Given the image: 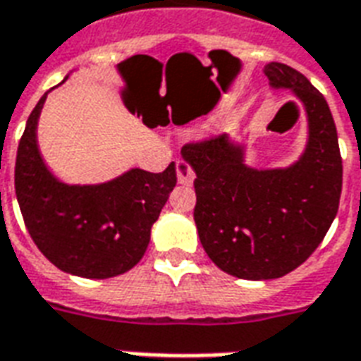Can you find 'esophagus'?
Returning <instances> with one entry per match:
<instances>
[{"label":"esophagus","instance_id":"1","mask_svg":"<svg viewBox=\"0 0 361 361\" xmlns=\"http://www.w3.org/2000/svg\"><path fill=\"white\" fill-rule=\"evenodd\" d=\"M175 167H177V178L178 183L184 184V186H190L192 183H194V178H196V173L192 171V167L184 159H177V164H175Z\"/></svg>","mask_w":361,"mask_h":361}]
</instances>
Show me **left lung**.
Masks as SVG:
<instances>
[{"label": "left lung", "instance_id": "1", "mask_svg": "<svg viewBox=\"0 0 361 361\" xmlns=\"http://www.w3.org/2000/svg\"><path fill=\"white\" fill-rule=\"evenodd\" d=\"M274 89H291L308 119V140L289 167L255 169L228 135L180 150L196 173L197 234L222 272L242 280L281 278L316 251L337 215L343 159L324 94L295 68L270 62Z\"/></svg>", "mask_w": 361, "mask_h": 361}]
</instances>
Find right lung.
<instances>
[{
  "instance_id": "obj_1",
  "label": "right lung",
  "mask_w": 361,
  "mask_h": 361,
  "mask_svg": "<svg viewBox=\"0 0 361 361\" xmlns=\"http://www.w3.org/2000/svg\"><path fill=\"white\" fill-rule=\"evenodd\" d=\"M45 99L47 93L30 114L16 150L15 190L24 224L62 272L89 280L119 276L142 259L150 243L152 224L177 184L175 164L164 173L129 169L100 184L62 183L37 148Z\"/></svg>"
}]
</instances>
